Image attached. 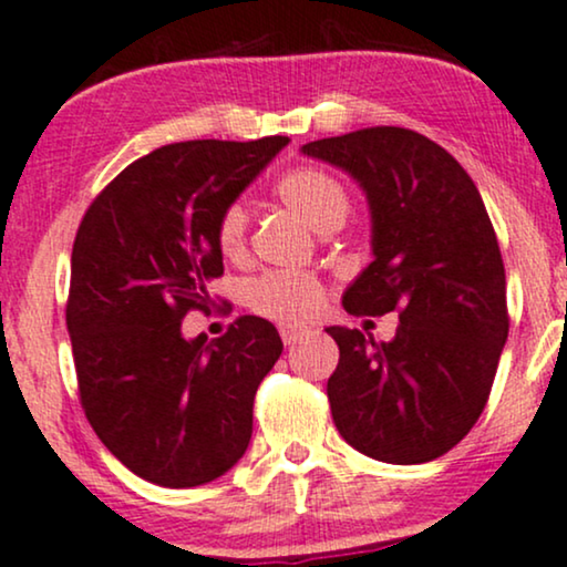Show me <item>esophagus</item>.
Masks as SVG:
<instances>
[{"label":"esophagus","instance_id":"obj_1","mask_svg":"<svg viewBox=\"0 0 567 567\" xmlns=\"http://www.w3.org/2000/svg\"><path fill=\"white\" fill-rule=\"evenodd\" d=\"M281 339L284 344H297V341H302L307 337V328L305 326H281Z\"/></svg>","mask_w":567,"mask_h":567}]
</instances>
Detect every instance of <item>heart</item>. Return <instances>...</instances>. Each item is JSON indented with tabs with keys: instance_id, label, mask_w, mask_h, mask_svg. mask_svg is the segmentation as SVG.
Here are the masks:
<instances>
[{
	"instance_id": "heart-1",
	"label": "heart",
	"mask_w": 567,
	"mask_h": 567,
	"mask_svg": "<svg viewBox=\"0 0 567 567\" xmlns=\"http://www.w3.org/2000/svg\"><path fill=\"white\" fill-rule=\"evenodd\" d=\"M276 194L316 230L339 228L347 220L352 197L337 176L320 167L302 165L286 171L276 181ZM215 239L226 257H241L249 241V207L230 202L218 215ZM326 302V286L312 272H265L247 286V305L257 316L302 323Z\"/></svg>"
}]
</instances>
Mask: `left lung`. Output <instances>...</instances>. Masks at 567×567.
I'll use <instances>...</instances> for the list:
<instances>
[{"instance_id": "obj_1", "label": "left lung", "mask_w": 567, "mask_h": 567, "mask_svg": "<svg viewBox=\"0 0 567 567\" xmlns=\"http://www.w3.org/2000/svg\"><path fill=\"white\" fill-rule=\"evenodd\" d=\"M302 152L352 173L370 202L375 257L347 289L344 310L400 312L383 344L358 328H326L339 344L328 379L333 423L381 463L442 457L484 412L509 331L505 262L484 199L444 146L410 128L373 125Z\"/></svg>"}]
</instances>
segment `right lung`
Segmentation results:
<instances>
[{"label":"right lung","instance_id":"obj_1","mask_svg":"<svg viewBox=\"0 0 567 567\" xmlns=\"http://www.w3.org/2000/svg\"><path fill=\"white\" fill-rule=\"evenodd\" d=\"M286 136L197 138L138 157L96 194L70 257L65 320L81 408L138 478L202 486L239 463L251 408L281 358L276 326L241 316L213 344L181 337L223 276L215 226Z\"/></svg>","mask_w":567,"mask_h":567}]
</instances>
